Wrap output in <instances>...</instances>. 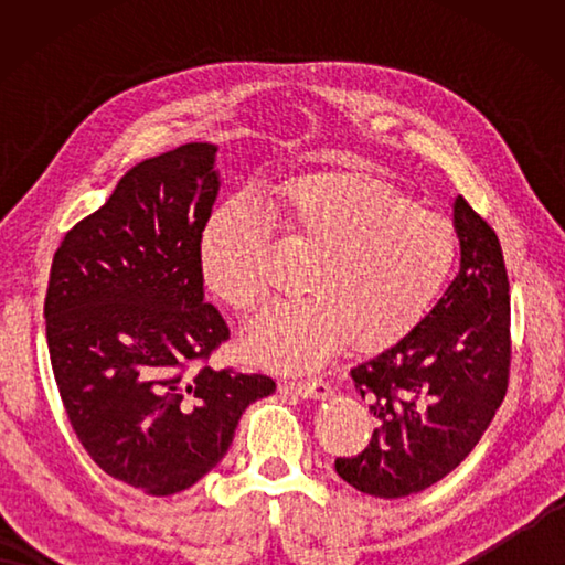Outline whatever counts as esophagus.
Masks as SVG:
<instances>
[{
    "mask_svg": "<svg viewBox=\"0 0 565 565\" xmlns=\"http://www.w3.org/2000/svg\"><path fill=\"white\" fill-rule=\"evenodd\" d=\"M286 388L294 391L296 395H301V398H313V401H326L328 395L332 393L330 383H328V381H322V379L289 381V383H286Z\"/></svg>",
    "mask_w": 565,
    "mask_h": 565,
    "instance_id": "1",
    "label": "esophagus"
}]
</instances>
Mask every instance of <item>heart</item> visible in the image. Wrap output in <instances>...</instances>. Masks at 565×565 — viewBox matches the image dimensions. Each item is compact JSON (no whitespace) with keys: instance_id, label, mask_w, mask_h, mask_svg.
Segmentation results:
<instances>
[{"instance_id":"1","label":"heart","mask_w":565,"mask_h":565,"mask_svg":"<svg viewBox=\"0 0 565 565\" xmlns=\"http://www.w3.org/2000/svg\"><path fill=\"white\" fill-rule=\"evenodd\" d=\"M249 199L225 201L201 233L206 286L249 313L269 291L271 227L289 247L310 249L306 296L269 306L245 332L257 362L306 371L352 342L376 352L411 334L437 303L459 257L454 225L419 209L386 179L364 170L308 172Z\"/></svg>"}]
</instances>
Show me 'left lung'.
I'll list each match as a JSON object with an SVG mask.
<instances>
[{"label":"left lung","instance_id":"obj_1","mask_svg":"<svg viewBox=\"0 0 565 565\" xmlns=\"http://www.w3.org/2000/svg\"><path fill=\"white\" fill-rule=\"evenodd\" d=\"M461 269L419 326L352 369L379 419L369 447L334 461L374 498L419 493L451 473L495 417L510 379V284L500 239L463 196L454 201Z\"/></svg>","mask_w":565,"mask_h":565}]
</instances>
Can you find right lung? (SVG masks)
<instances>
[{"instance_id": "1", "label": "right lung", "mask_w": 565, "mask_h": 565, "mask_svg": "<svg viewBox=\"0 0 565 565\" xmlns=\"http://www.w3.org/2000/svg\"><path fill=\"white\" fill-rule=\"evenodd\" d=\"M215 146L130 167L60 243L45 334L70 425L102 471L148 495L199 483L227 454L264 374L209 366L231 338L203 298L201 233L221 179Z\"/></svg>"}]
</instances>
